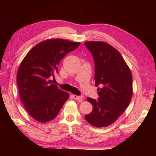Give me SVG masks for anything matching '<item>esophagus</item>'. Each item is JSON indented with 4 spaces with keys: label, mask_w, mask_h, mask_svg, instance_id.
<instances>
[{
    "label": "esophagus",
    "mask_w": 156,
    "mask_h": 156,
    "mask_svg": "<svg viewBox=\"0 0 156 156\" xmlns=\"http://www.w3.org/2000/svg\"><path fill=\"white\" fill-rule=\"evenodd\" d=\"M72 97L75 99V100H78L79 101H82V99H83V98H84L83 96H78V95H75V94H72Z\"/></svg>",
    "instance_id": "obj_1"
}]
</instances>
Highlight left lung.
Wrapping results in <instances>:
<instances>
[{
  "label": "left lung",
  "mask_w": 156,
  "mask_h": 156,
  "mask_svg": "<svg viewBox=\"0 0 156 156\" xmlns=\"http://www.w3.org/2000/svg\"><path fill=\"white\" fill-rule=\"evenodd\" d=\"M84 44L94 58L95 86H102L97 89L98 101L87 98L93 108L85 119L94 127H107L120 117L131 100L132 74L120 53L111 45L102 41Z\"/></svg>",
  "instance_id": "1"
}]
</instances>
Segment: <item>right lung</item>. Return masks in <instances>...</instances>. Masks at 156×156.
I'll list each match as a JSON object with an SVG mask.
<instances>
[{"label":"right lung","instance_id":"1","mask_svg":"<svg viewBox=\"0 0 156 156\" xmlns=\"http://www.w3.org/2000/svg\"><path fill=\"white\" fill-rule=\"evenodd\" d=\"M79 45L66 39H48L35 45L23 59L16 74L19 96L36 121L53 120L69 98L68 92L53 84L51 78L58 73L61 59Z\"/></svg>","mask_w":156,"mask_h":156}]
</instances>
